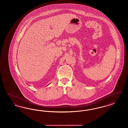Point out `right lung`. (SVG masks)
Returning a JSON list of instances; mask_svg holds the SVG:
<instances>
[{
	"instance_id": "add662e5",
	"label": "right lung",
	"mask_w": 128,
	"mask_h": 128,
	"mask_svg": "<svg viewBox=\"0 0 128 128\" xmlns=\"http://www.w3.org/2000/svg\"><path fill=\"white\" fill-rule=\"evenodd\" d=\"M49 84H48V85H49ZM48 85H47V86H48Z\"/></svg>"
}]
</instances>
